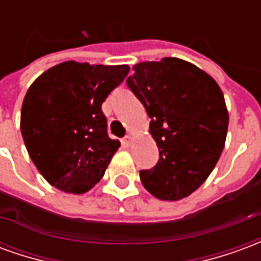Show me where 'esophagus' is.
I'll list each match as a JSON object with an SVG mask.
<instances>
[{"label": "esophagus", "instance_id": "esophagus-1", "mask_svg": "<svg viewBox=\"0 0 261 261\" xmlns=\"http://www.w3.org/2000/svg\"><path fill=\"white\" fill-rule=\"evenodd\" d=\"M131 142H133V136H130V134H128V136H125L124 137L125 145H131Z\"/></svg>", "mask_w": 261, "mask_h": 261}]
</instances>
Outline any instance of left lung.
I'll return each instance as SVG.
<instances>
[{"label":"left lung","mask_w":261,"mask_h":261,"mask_svg":"<svg viewBox=\"0 0 261 261\" xmlns=\"http://www.w3.org/2000/svg\"><path fill=\"white\" fill-rule=\"evenodd\" d=\"M133 69L127 85L147 110L159 149L158 164L140 170V179L159 200L177 201L201 186L222 153L229 121L224 95L213 76L176 57Z\"/></svg>","instance_id":"8db88e82"}]
</instances>
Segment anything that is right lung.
I'll return each mask as SVG.
<instances>
[{"instance_id": "right-lung-1", "label": "right lung", "mask_w": 261, "mask_h": 261, "mask_svg": "<svg viewBox=\"0 0 261 261\" xmlns=\"http://www.w3.org/2000/svg\"><path fill=\"white\" fill-rule=\"evenodd\" d=\"M128 65L65 61L29 86L20 131L43 177L65 193L91 190L119 149L108 136L102 103L128 74Z\"/></svg>"}]
</instances>
